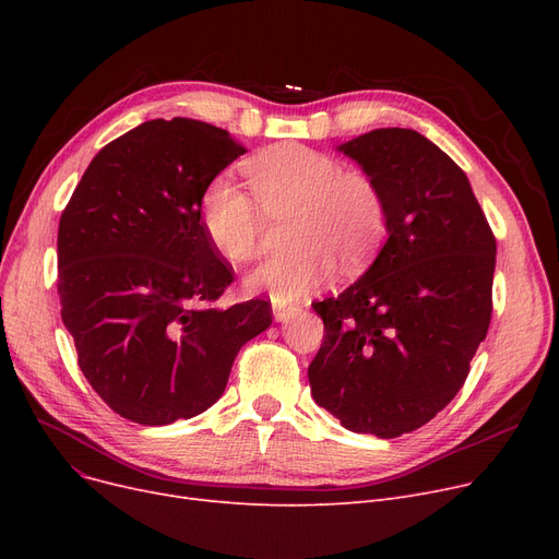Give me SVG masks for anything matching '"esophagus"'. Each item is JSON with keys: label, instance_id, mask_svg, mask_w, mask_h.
I'll return each instance as SVG.
<instances>
[{"label": "esophagus", "instance_id": "34e87169", "mask_svg": "<svg viewBox=\"0 0 559 559\" xmlns=\"http://www.w3.org/2000/svg\"><path fill=\"white\" fill-rule=\"evenodd\" d=\"M299 306H285V304H274V319L276 321H289L292 317L299 314Z\"/></svg>", "mask_w": 559, "mask_h": 559}]
</instances>
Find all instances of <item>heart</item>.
<instances>
[{
  "instance_id": "b5f03b06",
  "label": "heart",
  "mask_w": 559,
  "mask_h": 559,
  "mask_svg": "<svg viewBox=\"0 0 559 559\" xmlns=\"http://www.w3.org/2000/svg\"><path fill=\"white\" fill-rule=\"evenodd\" d=\"M255 200L228 176L205 186L201 226L228 262H251L262 251V212L295 205L287 251L274 253L247 278L276 304H292L324 285L337 270H358L371 260L388 230V201L371 174L344 167L340 158L299 142H283L247 163Z\"/></svg>"
}]
</instances>
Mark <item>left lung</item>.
I'll return each instance as SVG.
<instances>
[{"instance_id": "1", "label": "left lung", "mask_w": 559, "mask_h": 559, "mask_svg": "<svg viewBox=\"0 0 559 559\" xmlns=\"http://www.w3.org/2000/svg\"><path fill=\"white\" fill-rule=\"evenodd\" d=\"M388 201L390 238L365 276L317 301L312 399L354 432L392 439L444 409L491 321L496 238L466 174L413 129L340 146Z\"/></svg>"}]
</instances>
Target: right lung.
I'll list each match as a JSON object with an SVG mask.
<instances>
[{
  "mask_svg": "<svg viewBox=\"0 0 559 559\" xmlns=\"http://www.w3.org/2000/svg\"><path fill=\"white\" fill-rule=\"evenodd\" d=\"M247 146L188 117L150 120L87 165L58 224V295L79 367L124 419L165 426L224 392L238 350L272 324L251 299L219 310L233 267L201 194Z\"/></svg>",
  "mask_w": 559,
  "mask_h": 559,
  "instance_id": "obj_1",
  "label": "right lung"
}]
</instances>
